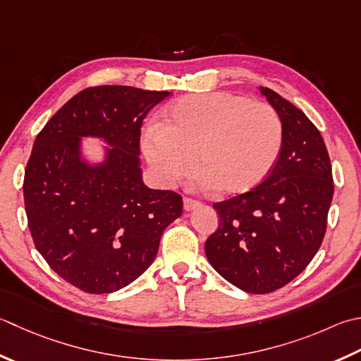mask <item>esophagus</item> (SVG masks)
Returning <instances> with one entry per match:
<instances>
[{"label":"esophagus","instance_id":"obj_1","mask_svg":"<svg viewBox=\"0 0 361 361\" xmlns=\"http://www.w3.org/2000/svg\"><path fill=\"white\" fill-rule=\"evenodd\" d=\"M183 207H185V211H192V209L200 207V202L189 199V197H185V200H183Z\"/></svg>","mask_w":361,"mask_h":361}]
</instances>
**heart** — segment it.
I'll return each mask as SVG.
<instances>
[{
  "label": "heart",
  "instance_id": "obj_1",
  "mask_svg": "<svg viewBox=\"0 0 361 361\" xmlns=\"http://www.w3.org/2000/svg\"><path fill=\"white\" fill-rule=\"evenodd\" d=\"M283 122L271 104L230 92L183 97L142 136V152L162 186L189 173L222 197L258 188L283 148Z\"/></svg>",
  "mask_w": 361,
  "mask_h": 361
}]
</instances>
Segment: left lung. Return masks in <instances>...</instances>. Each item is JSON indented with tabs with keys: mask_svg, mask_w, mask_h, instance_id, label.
I'll return each mask as SVG.
<instances>
[{
	"mask_svg": "<svg viewBox=\"0 0 361 361\" xmlns=\"http://www.w3.org/2000/svg\"><path fill=\"white\" fill-rule=\"evenodd\" d=\"M283 122L285 137L271 175L250 192L214 203L221 217L204 243L209 264L252 294L285 286L305 269L326 235L334 178L321 133L303 112L259 87Z\"/></svg>",
	"mask_w": 361,
	"mask_h": 361,
	"instance_id": "8db88e82",
	"label": "left lung"
}]
</instances>
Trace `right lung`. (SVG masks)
<instances>
[{
	"mask_svg": "<svg viewBox=\"0 0 361 361\" xmlns=\"http://www.w3.org/2000/svg\"><path fill=\"white\" fill-rule=\"evenodd\" d=\"M164 90L98 86L76 94L34 140L23 181L35 249L70 285L109 294L133 283L158 253L169 225L181 216L173 190L150 189L140 169V126ZM106 144L90 163L82 137Z\"/></svg>",
	"mask_w": 361,
	"mask_h": 361,
	"instance_id": "right-lung-1",
	"label": "right lung"
}]
</instances>
